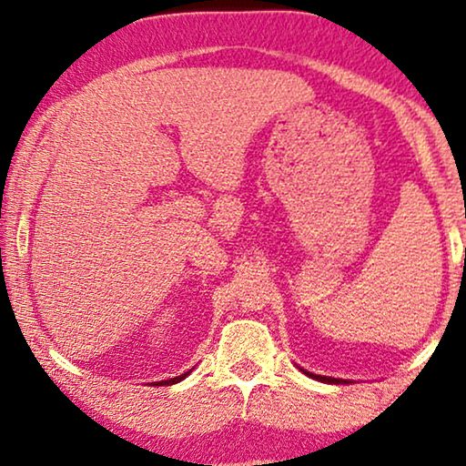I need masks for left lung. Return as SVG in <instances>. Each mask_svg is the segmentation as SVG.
Wrapping results in <instances>:
<instances>
[{
    "label": "left lung",
    "mask_w": 466,
    "mask_h": 466,
    "mask_svg": "<svg viewBox=\"0 0 466 466\" xmlns=\"http://www.w3.org/2000/svg\"><path fill=\"white\" fill-rule=\"evenodd\" d=\"M305 375H309V378H314V380H320V381H343V380H335V378H322V375H314V373H309V371H303Z\"/></svg>",
    "instance_id": "1"
}]
</instances>
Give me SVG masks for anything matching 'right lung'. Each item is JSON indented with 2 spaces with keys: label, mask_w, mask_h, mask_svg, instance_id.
I'll return each mask as SVG.
<instances>
[{
  "label": "right lung",
  "mask_w": 466,
  "mask_h": 466,
  "mask_svg": "<svg viewBox=\"0 0 466 466\" xmlns=\"http://www.w3.org/2000/svg\"><path fill=\"white\" fill-rule=\"evenodd\" d=\"M187 375L188 373H184V375H177V378H174V380H167V381H161V384H177V381H180V380H184V378H187Z\"/></svg>",
  "instance_id": "obj_1"
}]
</instances>
